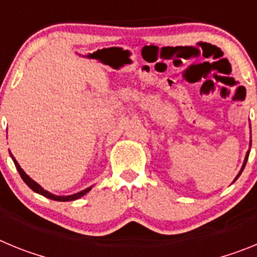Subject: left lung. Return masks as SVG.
Listing matches in <instances>:
<instances>
[{
	"instance_id": "8db88e82",
	"label": "left lung",
	"mask_w": 257,
	"mask_h": 257,
	"mask_svg": "<svg viewBox=\"0 0 257 257\" xmlns=\"http://www.w3.org/2000/svg\"><path fill=\"white\" fill-rule=\"evenodd\" d=\"M248 153H249V152H247V154H246V158H244V162H243V166H242V170H240V171H239V174H238V175H237V178H235V180H237V179H238V178H239V175H240V174H242V171H243V169H244V166H246V162H247V160H248Z\"/></svg>"
}]
</instances>
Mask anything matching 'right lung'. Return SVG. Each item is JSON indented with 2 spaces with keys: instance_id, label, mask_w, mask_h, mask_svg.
I'll list each match as a JSON object with an SVG mask.
<instances>
[{
  "instance_id": "1",
  "label": "right lung",
  "mask_w": 257,
  "mask_h": 257,
  "mask_svg": "<svg viewBox=\"0 0 257 257\" xmlns=\"http://www.w3.org/2000/svg\"><path fill=\"white\" fill-rule=\"evenodd\" d=\"M10 156H11V158H13L14 163H15V167H17L18 172H19V174H20V176H22V179H23V180H24V183H26L27 185H28V187L31 188L32 190H33V192L38 193V194H42V196H44V197H46V198L54 199V201H60V202L74 201V199H78L79 197L85 196L86 193H87V192H90V189H91V187H90V188H87V189L82 190V192L77 193V194H73V196H65V197H59V196H54V194H51V193H49V192H47V190H45L44 188H41L40 185H38V184L36 183V181H33V180H32V179L29 178L28 175H27L26 172H24V171H23L22 169H20L19 163H18V162H17V160H15V158H14V156H13V154L10 153Z\"/></svg>"
}]
</instances>
